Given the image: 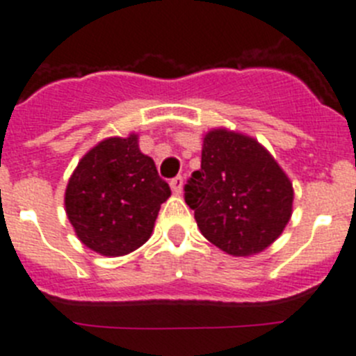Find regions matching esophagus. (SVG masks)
Wrapping results in <instances>:
<instances>
[{"mask_svg":"<svg viewBox=\"0 0 356 356\" xmlns=\"http://www.w3.org/2000/svg\"><path fill=\"white\" fill-rule=\"evenodd\" d=\"M182 184H184V179H182L181 175H177V177H174V179H172V181H170L172 191H174L175 195H181Z\"/></svg>","mask_w":356,"mask_h":356,"instance_id":"obj_1","label":"esophagus"}]
</instances>
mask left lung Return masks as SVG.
<instances>
[{
    "label": "left lung",
    "mask_w": 356,
    "mask_h": 356,
    "mask_svg": "<svg viewBox=\"0 0 356 356\" xmlns=\"http://www.w3.org/2000/svg\"><path fill=\"white\" fill-rule=\"evenodd\" d=\"M293 182L255 138L229 129L204 136L200 170L184 186L202 236L246 257L266 250L293 214Z\"/></svg>",
    "instance_id": "8db88e82"
}]
</instances>
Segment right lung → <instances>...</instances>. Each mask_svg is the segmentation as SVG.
Segmentation results:
<instances>
[{
  "mask_svg": "<svg viewBox=\"0 0 356 356\" xmlns=\"http://www.w3.org/2000/svg\"><path fill=\"white\" fill-rule=\"evenodd\" d=\"M168 197L170 186L152 158L142 154L133 133L102 140L83 156L67 184L65 211L83 245L118 257L150 238Z\"/></svg>",
  "mask_w": 356,
  "mask_h": 356,
  "instance_id": "obj_1",
  "label": "right lung"
}]
</instances>
